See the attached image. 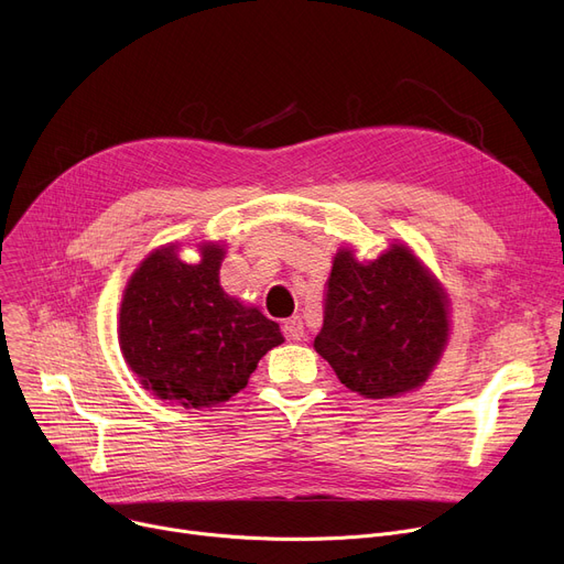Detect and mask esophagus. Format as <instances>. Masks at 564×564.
Listing matches in <instances>:
<instances>
[{"label":"esophagus","instance_id":"1","mask_svg":"<svg viewBox=\"0 0 564 564\" xmlns=\"http://www.w3.org/2000/svg\"><path fill=\"white\" fill-rule=\"evenodd\" d=\"M283 334H285V338H288V340H294V343L304 340L306 332H304V322H302V317H300V315H294V317L285 319V322H283Z\"/></svg>","mask_w":564,"mask_h":564}]
</instances>
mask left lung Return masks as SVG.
I'll return each mask as SVG.
<instances>
[{"mask_svg": "<svg viewBox=\"0 0 564 564\" xmlns=\"http://www.w3.org/2000/svg\"><path fill=\"white\" fill-rule=\"evenodd\" d=\"M448 336V294L406 245L368 262L338 249L313 347L349 391L383 400L421 389Z\"/></svg>", "mask_w": 564, "mask_h": 564, "instance_id": "obj_1", "label": "left lung"}]
</instances>
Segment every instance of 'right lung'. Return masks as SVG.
Returning <instances> with one entry per match:
<instances>
[{"mask_svg": "<svg viewBox=\"0 0 564 564\" xmlns=\"http://www.w3.org/2000/svg\"><path fill=\"white\" fill-rule=\"evenodd\" d=\"M177 249L173 242L151 251L132 272L118 311V345L145 391L185 409L217 406L247 387L283 334L260 308L224 292V245L200 242L194 264Z\"/></svg>", "mask_w": 564, "mask_h": 564, "instance_id": "1", "label": "right lung"}]
</instances>
